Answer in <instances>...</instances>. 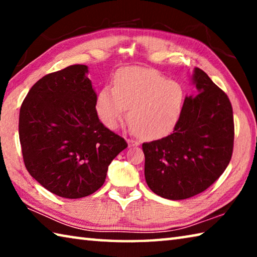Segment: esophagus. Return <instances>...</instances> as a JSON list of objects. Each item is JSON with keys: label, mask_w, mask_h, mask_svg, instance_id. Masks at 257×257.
Listing matches in <instances>:
<instances>
[{"label": "esophagus", "mask_w": 257, "mask_h": 257, "mask_svg": "<svg viewBox=\"0 0 257 257\" xmlns=\"http://www.w3.org/2000/svg\"><path fill=\"white\" fill-rule=\"evenodd\" d=\"M127 143H128L129 147H135V146L141 145V143H139L138 141H135V139H127Z\"/></svg>", "instance_id": "1"}]
</instances>
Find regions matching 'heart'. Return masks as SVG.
<instances>
[{"label": "heart", "instance_id": "1", "mask_svg": "<svg viewBox=\"0 0 257 257\" xmlns=\"http://www.w3.org/2000/svg\"><path fill=\"white\" fill-rule=\"evenodd\" d=\"M184 90L175 80H167L149 68L128 67L115 73L113 87L105 86L96 98L99 120L114 129L124 118L144 139H158L175 128L179 119Z\"/></svg>", "mask_w": 257, "mask_h": 257}]
</instances>
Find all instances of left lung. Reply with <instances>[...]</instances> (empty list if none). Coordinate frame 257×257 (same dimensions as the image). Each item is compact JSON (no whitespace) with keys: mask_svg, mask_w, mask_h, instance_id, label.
I'll return each mask as SVG.
<instances>
[{"mask_svg":"<svg viewBox=\"0 0 257 257\" xmlns=\"http://www.w3.org/2000/svg\"><path fill=\"white\" fill-rule=\"evenodd\" d=\"M197 95L185 98L173 133L143 144L150 189L172 201L193 197L219 179L231 160L232 106L222 89L195 68Z\"/></svg>","mask_w":257,"mask_h":257,"instance_id":"8db88e82","label":"left lung"}]
</instances>
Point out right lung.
<instances>
[{
  "mask_svg": "<svg viewBox=\"0 0 257 257\" xmlns=\"http://www.w3.org/2000/svg\"><path fill=\"white\" fill-rule=\"evenodd\" d=\"M88 68L73 64L35 84L19 114L28 172L51 193L81 198L101 188L112 160L128 146L98 119Z\"/></svg>",
  "mask_w": 257,
  "mask_h": 257,
  "instance_id": "add662e5",
  "label": "right lung"
}]
</instances>
